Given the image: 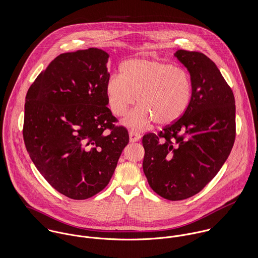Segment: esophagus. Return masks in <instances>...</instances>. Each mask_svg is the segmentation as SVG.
I'll return each mask as SVG.
<instances>
[{"label": "esophagus", "instance_id": "34e87169", "mask_svg": "<svg viewBox=\"0 0 258 258\" xmlns=\"http://www.w3.org/2000/svg\"><path fill=\"white\" fill-rule=\"evenodd\" d=\"M129 135H130V141H131V142H137V141H139V140L141 139V135H140V133L137 132V131L131 130L130 133H129Z\"/></svg>", "mask_w": 258, "mask_h": 258}]
</instances>
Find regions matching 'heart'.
<instances>
[{"mask_svg":"<svg viewBox=\"0 0 258 258\" xmlns=\"http://www.w3.org/2000/svg\"><path fill=\"white\" fill-rule=\"evenodd\" d=\"M105 93L111 111L124 116L137 101L140 104L126 118L128 126L143 129L155 121L160 126L179 120L191 96V81L181 68L145 57L125 60L120 75H112Z\"/></svg>","mask_w":258,"mask_h":258,"instance_id":"heart-1","label":"heart"}]
</instances>
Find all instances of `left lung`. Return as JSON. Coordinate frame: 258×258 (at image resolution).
<instances>
[{"instance_id": "obj_1", "label": "left lung", "mask_w": 258, "mask_h": 258, "mask_svg": "<svg viewBox=\"0 0 258 258\" xmlns=\"http://www.w3.org/2000/svg\"><path fill=\"white\" fill-rule=\"evenodd\" d=\"M190 75L184 115L156 135L143 136V171L152 189L169 201L201 191L219 173L235 139V102L216 63L198 51L174 54Z\"/></svg>"}]
</instances>
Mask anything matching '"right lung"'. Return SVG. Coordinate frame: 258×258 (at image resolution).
<instances>
[{
	"label": "right lung",
	"instance_id": "1",
	"mask_svg": "<svg viewBox=\"0 0 258 258\" xmlns=\"http://www.w3.org/2000/svg\"><path fill=\"white\" fill-rule=\"evenodd\" d=\"M109 54L99 48L66 52L28 90L24 141L38 172L57 191L85 200L110 181L129 143L107 107Z\"/></svg>",
	"mask_w": 258,
	"mask_h": 258
}]
</instances>
